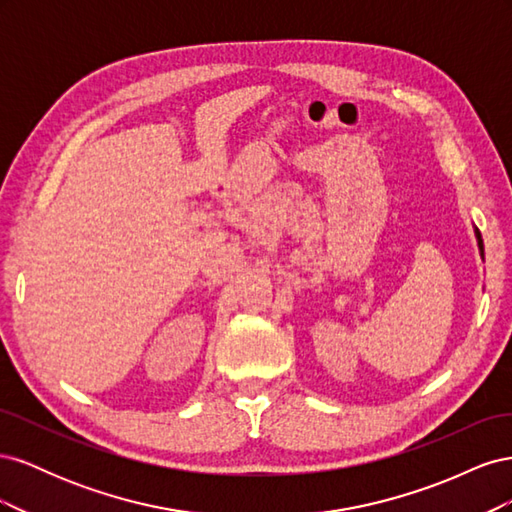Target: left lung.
<instances>
[{
  "mask_svg": "<svg viewBox=\"0 0 512 512\" xmlns=\"http://www.w3.org/2000/svg\"><path fill=\"white\" fill-rule=\"evenodd\" d=\"M476 237H478V247H480V254H483V239H480V232L476 230Z\"/></svg>",
  "mask_w": 512,
  "mask_h": 512,
  "instance_id": "left-lung-1",
  "label": "left lung"
}]
</instances>
